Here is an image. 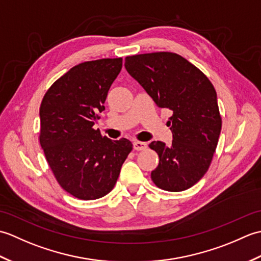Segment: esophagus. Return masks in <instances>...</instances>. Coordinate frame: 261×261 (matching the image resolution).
I'll return each instance as SVG.
<instances>
[{
  "instance_id": "esophagus-1",
  "label": "esophagus",
  "mask_w": 261,
  "mask_h": 261,
  "mask_svg": "<svg viewBox=\"0 0 261 261\" xmlns=\"http://www.w3.org/2000/svg\"><path fill=\"white\" fill-rule=\"evenodd\" d=\"M134 148H135V150H138V151L145 150V149H147V143L142 142V141H135Z\"/></svg>"
}]
</instances>
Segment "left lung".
Instances as JSON below:
<instances>
[{
    "label": "left lung",
    "mask_w": 261,
    "mask_h": 261,
    "mask_svg": "<svg viewBox=\"0 0 261 261\" xmlns=\"http://www.w3.org/2000/svg\"><path fill=\"white\" fill-rule=\"evenodd\" d=\"M124 66L158 108L173 111L167 122L171 146L162 141L149 145L159 157L151 179L164 191H185L206 173L218 146L222 119L215 88L201 70L174 53L127 56Z\"/></svg>",
    "instance_id": "1"
}]
</instances>
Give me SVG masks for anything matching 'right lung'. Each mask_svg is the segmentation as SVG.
<instances>
[{"label": "right lung", "mask_w": 261, "mask_h": 261, "mask_svg": "<svg viewBox=\"0 0 261 261\" xmlns=\"http://www.w3.org/2000/svg\"><path fill=\"white\" fill-rule=\"evenodd\" d=\"M121 68L122 58L79 64L42 98L39 141L58 184L79 199H96L112 191L132 150L125 138L111 140L93 127Z\"/></svg>", "instance_id": "add662e5"}]
</instances>
